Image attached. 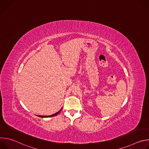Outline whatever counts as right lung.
I'll return each instance as SVG.
<instances>
[{
	"label": "right lung",
	"mask_w": 149,
	"mask_h": 149,
	"mask_svg": "<svg viewBox=\"0 0 149 149\" xmlns=\"http://www.w3.org/2000/svg\"><path fill=\"white\" fill-rule=\"evenodd\" d=\"M61 110L62 109H61L58 112H57L56 113H55V114H53V115H51V116H38V117H42V118H44V117H54V116H56L57 114H58L59 113H60V111H61Z\"/></svg>",
	"instance_id": "obj_1"
}]
</instances>
